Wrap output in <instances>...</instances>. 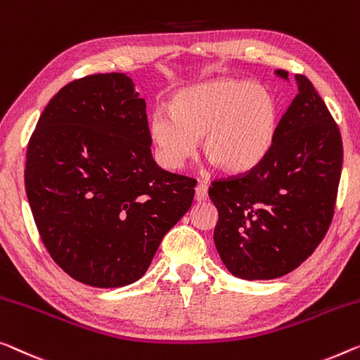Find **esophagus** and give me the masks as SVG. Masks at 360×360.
I'll return each instance as SVG.
<instances>
[{
	"label": "esophagus",
	"mask_w": 360,
	"mask_h": 360,
	"mask_svg": "<svg viewBox=\"0 0 360 360\" xmlns=\"http://www.w3.org/2000/svg\"><path fill=\"white\" fill-rule=\"evenodd\" d=\"M207 198H208V187H207V184L200 182V184L195 187V200L205 202Z\"/></svg>",
	"instance_id": "obj_1"
}]
</instances>
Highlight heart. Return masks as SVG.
<instances>
[{"label":"heart","mask_w":360,"mask_h":360,"mask_svg":"<svg viewBox=\"0 0 360 360\" xmlns=\"http://www.w3.org/2000/svg\"><path fill=\"white\" fill-rule=\"evenodd\" d=\"M280 106L270 89L231 77H217L181 89L168 111H155L148 137L163 168L179 171L202 148L231 174L248 173L275 142Z\"/></svg>","instance_id":"obj_1"}]
</instances>
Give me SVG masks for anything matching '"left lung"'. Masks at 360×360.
Wrapping results in <instances>:
<instances>
[{
  "label": "left lung",
  "mask_w": 360,
  "mask_h": 360,
  "mask_svg": "<svg viewBox=\"0 0 360 360\" xmlns=\"http://www.w3.org/2000/svg\"><path fill=\"white\" fill-rule=\"evenodd\" d=\"M289 80L286 71H275ZM278 122L262 162L239 178L214 181L213 239L224 266L240 280H273L312 255L330 228L342 168L340 129L312 82Z\"/></svg>",
  "instance_id": "8db88e82"
}]
</instances>
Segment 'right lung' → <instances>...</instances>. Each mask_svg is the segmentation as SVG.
<instances>
[{
    "mask_svg": "<svg viewBox=\"0 0 360 360\" xmlns=\"http://www.w3.org/2000/svg\"><path fill=\"white\" fill-rule=\"evenodd\" d=\"M146 100L122 72L64 85L27 147L25 192L51 259L95 288L127 286L189 210L194 179L152 157Z\"/></svg>",
    "mask_w": 360,
    "mask_h": 360,
    "instance_id": "1",
    "label": "right lung"
}]
</instances>
